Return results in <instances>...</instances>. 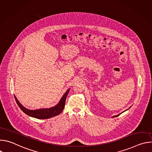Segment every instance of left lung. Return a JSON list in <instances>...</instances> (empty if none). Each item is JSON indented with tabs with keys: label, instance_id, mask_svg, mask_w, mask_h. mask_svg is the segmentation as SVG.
I'll use <instances>...</instances> for the list:
<instances>
[{
	"label": "left lung",
	"instance_id": "1",
	"mask_svg": "<svg viewBox=\"0 0 152 152\" xmlns=\"http://www.w3.org/2000/svg\"><path fill=\"white\" fill-rule=\"evenodd\" d=\"M130 107H129V108H130ZM127 110H126V111H127ZM121 114V113H120V114H118V115H114V116H113V117H112V118H114V117H118V115H120Z\"/></svg>",
	"mask_w": 152,
	"mask_h": 152
}]
</instances>
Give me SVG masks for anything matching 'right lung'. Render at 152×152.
<instances>
[{
  "instance_id": "1",
  "label": "right lung",
  "mask_w": 152,
  "mask_h": 152,
  "mask_svg": "<svg viewBox=\"0 0 152 152\" xmlns=\"http://www.w3.org/2000/svg\"><path fill=\"white\" fill-rule=\"evenodd\" d=\"M69 91H70V89H69L66 93H64V94L62 96V97H61L58 103L55 106H53L49 108H42V109H38V110H34L27 109L26 107H24L20 103V102L18 100V99H17L15 95H14V97L18 106H19L21 110L24 113H25L26 115L31 117H34L38 119H48V118H50L55 116H56L62 113V111H63L64 108L65 103H66V99Z\"/></svg>"
}]
</instances>
